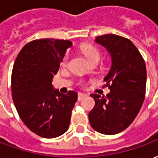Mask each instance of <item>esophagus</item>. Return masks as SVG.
Listing matches in <instances>:
<instances>
[{
	"label": "esophagus",
	"mask_w": 158,
	"mask_h": 158,
	"mask_svg": "<svg viewBox=\"0 0 158 158\" xmlns=\"http://www.w3.org/2000/svg\"><path fill=\"white\" fill-rule=\"evenodd\" d=\"M86 96H87V95H85V94H83V93H79V95H78V101H79V102L82 101L84 98H85Z\"/></svg>",
	"instance_id": "obj_1"
}]
</instances>
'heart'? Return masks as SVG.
Wrapping results in <instances>:
<instances>
[{"instance_id": "obj_1", "label": "heart", "mask_w": 158, "mask_h": 158, "mask_svg": "<svg viewBox=\"0 0 158 158\" xmlns=\"http://www.w3.org/2000/svg\"><path fill=\"white\" fill-rule=\"evenodd\" d=\"M82 52L84 53V55L85 56L87 59L89 60V62L93 63L95 62H99L100 58H101V53L98 51V49H96L95 46L93 45H85L84 46L82 49ZM69 54L67 53L63 58L62 60V65L66 66L67 63H68V61H69Z\"/></svg>"}]
</instances>
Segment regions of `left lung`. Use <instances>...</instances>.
<instances>
[{
	"instance_id": "8db88e82",
	"label": "left lung",
	"mask_w": 158,
	"mask_h": 158,
	"mask_svg": "<svg viewBox=\"0 0 158 158\" xmlns=\"http://www.w3.org/2000/svg\"><path fill=\"white\" fill-rule=\"evenodd\" d=\"M95 42L108 52L112 64L104 78L110 93L91 94L95 106L89 113V123L97 132L115 135L135 120L145 99L146 69L142 56L129 40L116 35L96 37Z\"/></svg>"
}]
</instances>
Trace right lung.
I'll return each mask as SVG.
<instances>
[{
  "instance_id": "right-lung-1",
  "label": "right lung",
  "mask_w": 158,
  "mask_h": 158,
  "mask_svg": "<svg viewBox=\"0 0 158 158\" xmlns=\"http://www.w3.org/2000/svg\"><path fill=\"white\" fill-rule=\"evenodd\" d=\"M72 42L40 39L26 44L12 73V100L20 118L32 132L55 138L69 129L77 93L59 92L52 85Z\"/></svg>"
}]
</instances>
